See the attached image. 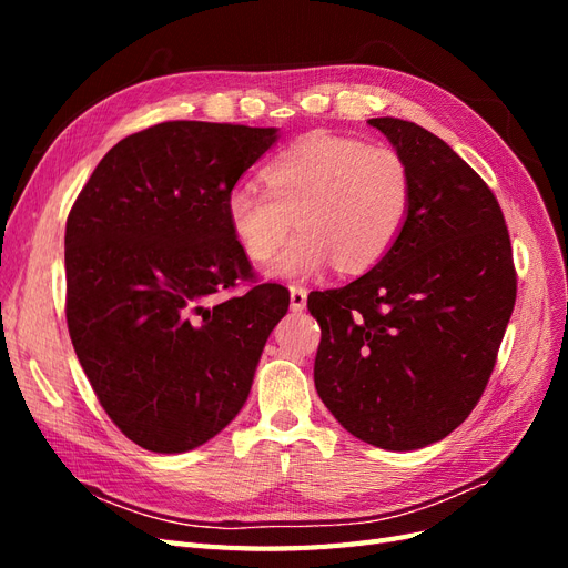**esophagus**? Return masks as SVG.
Wrapping results in <instances>:
<instances>
[{
    "label": "esophagus",
    "mask_w": 568,
    "mask_h": 568,
    "mask_svg": "<svg viewBox=\"0 0 568 568\" xmlns=\"http://www.w3.org/2000/svg\"><path fill=\"white\" fill-rule=\"evenodd\" d=\"M288 298H291V311H294V313L305 311V305H307V291H305L303 286H291V288H288Z\"/></svg>",
    "instance_id": "34e87169"
}]
</instances>
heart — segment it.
<instances>
[{"label": "heart", "instance_id": "obj_1", "mask_svg": "<svg viewBox=\"0 0 568 568\" xmlns=\"http://www.w3.org/2000/svg\"><path fill=\"white\" fill-rule=\"evenodd\" d=\"M412 205L409 165L390 146L315 132L265 168V184L242 182L225 199L236 246L253 263L298 234L265 267L274 280H307L336 261L365 272L398 242Z\"/></svg>", "mask_w": 568, "mask_h": 568}]
</instances>
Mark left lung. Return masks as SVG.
Here are the masks:
<instances>
[{"label":"left lung","instance_id":"8db88e82","mask_svg":"<svg viewBox=\"0 0 568 568\" xmlns=\"http://www.w3.org/2000/svg\"><path fill=\"white\" fill-rule=\"evenodd\" d=\"M367 123L407 161L412 205L369 272L307 296L322 329L315 388L355 438L417 450L453 434L484 395L517 272L500 203L440 136L400 118Z\"/></svg>","mask_w":568,"mask_h":568}]
</instances>
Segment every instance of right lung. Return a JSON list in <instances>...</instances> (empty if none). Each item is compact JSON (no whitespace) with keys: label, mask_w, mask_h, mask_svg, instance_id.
Here are the masks:
<instances>
[{"label":"right lung","mask_w":568,"mask_h":568,"mask_svg":"<svg viewBox=\"0 0 568 568\" xmlns=\"http://www.w3.org/2000/svg\"><path fill=\"white\" fill-rule=\"evenodd\" d=\"M277 128L170 120L120 140L65 222V320L101 407L151 453H186L244 407L288 291L255 284L225 199Z\"/></svg>","instance_id":"right-lung-1"}]
</instances>
